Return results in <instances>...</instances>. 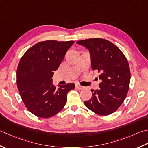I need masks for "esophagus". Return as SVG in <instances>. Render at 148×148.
<instances>
[{
	"label": "esophagus",
	"mask_w": 148,
	"mask_h": 148,
	"mask_svg": "<svg viewBox=\"0 0 148 148\" xmlns=\"http://www.w3.org/2000/svg\"><path fill=\"white\" fill-rule=\"evenodd\" d=\"M76 88H77V89L82 90V89H83L84 87H83V86H82L79 85H76Z\"/></svg>",
	"instance_id": "34e87169"
}]
</instances>
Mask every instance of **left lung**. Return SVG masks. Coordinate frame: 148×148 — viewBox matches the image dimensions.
Segmentation results:
<instances>
[{"mask_svg":"<svg viewBox=\"0 0 148 148\" xmlns=\"http://www.w3.org/2000/svg\"><path fill=\"white\" fill-rule=\"evenodd\" d=\"M76 43L89 51L92 70L100 73L99 89L91 90L92 96L85 101V105L98 115L111 114L122 105L128 94L130 82L128 60L108 40L90 38Z\"/></svg>","mask_w":148,"mask_h":148,"instance_id":"8db88e82","label":"left lung"}]
</instances>
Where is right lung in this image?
<instances>
[{
    "mask_svg": "<svg viewBox=\"0 0 148 148\" xmlns=\"http://www.w3.org/2000/svg\"><path fill=\"white\" fill-rule=\"evenodd\" d=\"M74 41L47 40L32 46L21 58L16 71V84L26 108L41 118H49L65 106L68 92L74 83L53 85L54 71L58 69Z\"/></svg>",
    "mask_w": 148,
    "mask_h": 148,
    "instance_id": "add662e5",
    "label": "right lung"
}]
</instances>
